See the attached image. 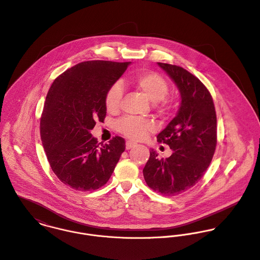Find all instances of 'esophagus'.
Instances as JSON below:
<instances>
[{
  "mask_svg": "<svg viewBox=\"0 0 260 260\" xmlns=\"http://www.w3.org/2000/svg\"><path fill=\"white\" fill-rule=\"evenodd\" d=\"M137 144L135 142H132V141H127L126 142V149H131V148H134Z\"/></svg>",
  "mask_w": 260,
  "mask_h": 260,
  "instance_id": "obj_1",
  "label": "esophagus"
}]
</instances>
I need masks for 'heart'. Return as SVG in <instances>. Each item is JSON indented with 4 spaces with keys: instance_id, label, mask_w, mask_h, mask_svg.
<instances>
[{
    "instance_id": "1",
    "label": "heart",
    "mask_w": 260,
    "mask_h": 260,
    "mask_svg": "<svg viewBox=\"0 0 260 260\" xmlns=\"http://www.w3.org/2000/svg\"><path fill=\"white\" fill-rule=\"evenodd\" d=\"M132 85L151 103L156 104L162 101V107L168 105L164 99L169 92V84L157 73H142L133 79ZM122 96L123 89L119 84H115L110 87L105 96V105L107 111L110 113L119 111ZM116 128L126 137L139 140L144 138L148 132L154 130V124L147 120L125 117L116 123Z\"/></svg>"
}]
</instances>
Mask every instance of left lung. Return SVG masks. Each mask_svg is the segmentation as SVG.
<instances>
[{
    "mask_svg": "<svg viewBox=\"0 0 260 260\" xmlns=\"http://www.w3.org/2000/svg\"><path fill=\"white\" fill-rule=\"evenodd\" d=\"M172 79L180 94L178 111L157 135V141L173 150L158 158L155 150L143 169L146 183L165 196H176L192 187L210 166L217 144V118L207 87L180 67L157 62Z\"/></svg>",
    "mask_w": 260,
    "mask_h": 260,
    "instance_id": "8db88e82",
    "label": "left lung"
}]
</instances>
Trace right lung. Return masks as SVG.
Segmentation results:
<instances>
[{"instance_id":"obj_1","label":"right lung","mask_w":260,"mask_h":260,"mask_svg":"<svg viewBox=\"0 0 260 260\" xmlns=\"http://www.w3.org/2000/svg\"><path fill=\"white\" fill-rule=\"evenodd\" d=\"M130 63L84 61L56 78L48 90L40 121L42 145L53 173L74 189L106 184L125 150L119 136L99 147L90 130L104 121L106 93Z\"/></svg>"}]
</instances>
